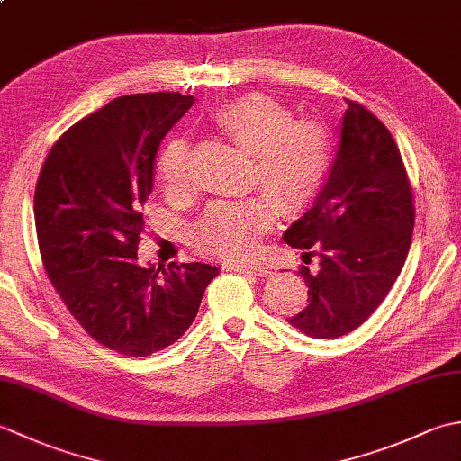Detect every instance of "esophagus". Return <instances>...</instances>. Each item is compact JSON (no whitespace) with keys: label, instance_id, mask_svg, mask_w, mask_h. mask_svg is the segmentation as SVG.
I'll return each mask as SVG.
<instances>
[{"label":"esophagus","instance_id":"esophagus-1","mask_svg":"<svg viewBox=\"0 0 461 461\" xmlns=\"http://www.w3.org/2000/svg\"><path fill=\"white\" fill-rule=\"evenodd\" d=\"M231 269L238 273H248V276H258V277L269 276V269L266 266H233Z\"/></svg>","mask_w":461,"mask_h":461}]
</instances>
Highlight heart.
<instances>
[{
    "instance_id": "b5f03b06",
    "label": "heart",
    "mask_w": 461,
    "mask_h": 461,
    "mask_svg": "<svg viewBox=\"0 0 461 461\" xmlns=\"http://www.w3.org/2000/svg\"><path fill=\"white\" fill-rule=\"evenodd\" d=\"M213 119L233 142L256 154L253 178L283 213H299L315 200L332 162L330 134L321 122H295L287 109L259 95L223 104ZM188 156L184 139L162 146L156 172L166 194L188 192ZM276 218V205L267 198L218 202L195 225L194 241L205 253L240 261L258 249Z\"/></svg>"
}]
</instances>
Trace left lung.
<instances>
[{
	"label": "left lung",
	"instance_id": "1",
	"mask_svg": "<svg viewBox=\"0 0 461 461\" xmlns=\"http://www.w3.org/2000/svg\"><path fill=\"white\" fill-rule=\"evenodd\" d=\"M414 205L393 136L365 106L348 101L339 146L311 208L283 233L303 261L309 305L291 327L339 339L360 327L393 289L408 258Z\"/></svg>",
	"mask_w": 461,
	"mask_h": 461
}]
</instances>
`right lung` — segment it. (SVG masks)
<instances>
[{
	"mask_svg": "<svg viewBox=\"0 0 461 461\" xmlns=\"http://www.w3.org/2000/svg\"><path fill=\"white\" fill-rule=\"evenodd\" d=\"M180 93L126 95L73 124L35 188V228L49 279L71 315L111 350L149 357L190 329L210 263L140 266L142 205L164 136L190 111Z\"/></svg>",
	"mask_w": 461,
	"mask_h": 461,
	"instance_id": "1",
	"label": "right lung"
}]
</instances>
